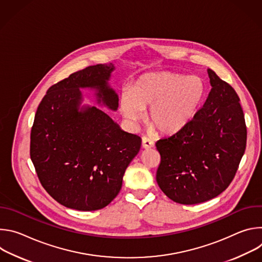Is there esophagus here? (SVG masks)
Masks as SVG:
<instances>
[{"instance_id":"obj_1","label":"esophagus","mask_w":262,"mask_h":262,"mask_svg":"<svg viewBox=\"0 0 262 262\" xmlns=\"http://www.w3.org/2000/svg\"><path fill=\"white\" fill-rule=\"evenodd\" d=\"M154 146H155V142H154L151 139H149V138H147V137H144V138L142 139V147H143L144 149L152 148Z\"/></svg>"}]
</instances>
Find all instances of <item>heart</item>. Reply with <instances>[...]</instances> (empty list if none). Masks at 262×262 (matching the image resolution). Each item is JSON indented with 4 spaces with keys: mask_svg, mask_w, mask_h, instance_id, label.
<instances>
[{
    "mask_svg": "<svg viewBox=\"0 0 262 262\" xmlns=\"http://www.w3.org/2000/svg\"><path fill=\"white\" fill-rule=\"evenodd\" d=\"M206 86L197 76L186 77L171 71L150 72L140 77L133 89L121 94L123 116L137 122L148 111V121L160 133L172 135L188 126L204 101Z\"/></svg>",
    "mask_w": 262,
    "mask_h": 262,
    "instance_id": "obj_1",
    "label": "heart"
}]
</instances>
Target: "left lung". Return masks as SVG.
I'll list each match as a JSON object with an SVG mask.
<instances>
[{
    "label": "left lung",
    "instance_id": "8db88e82",
    "mask_svg": "<svg viewBox=\"0 0 262 262\" xmlns=\"http://www.w3.org/2000/svg\"><path fill=\"white\" fill-rule=\"evenodd\" d=\"M211 90L192 122L161 139L157 181L176 203L197 204L225 191L247 144L245 115L235 90L208 69Z\"/></svg>",
    "mask_w": 262,
    "mask_h": 262
}]
</instances>
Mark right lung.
Segmentation results:
<instances>
[{"label":"right lung","instance_id":"right-lung-1","mask_svg":"<svg viewBox=\"0 0 262 262\" xmlns=\"http://www.w3.org/2000/svg\"><path fill=\"white\" fill-rule=\"evenodd\" d=\"M114 65H92L50 87L31 129L30 157L45 190L60 204L82 211L105 207L118 195L141 138L122 130L95 106L80 108L81 88L116 111L107 81Z\"/></svg>","mask_w":262,"mask_h":262}]
</instances>
